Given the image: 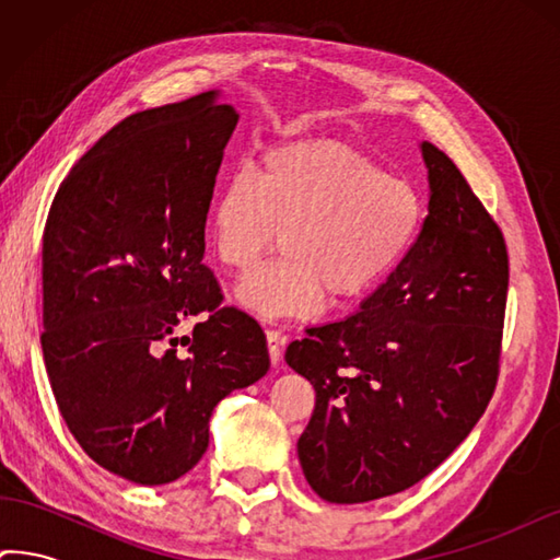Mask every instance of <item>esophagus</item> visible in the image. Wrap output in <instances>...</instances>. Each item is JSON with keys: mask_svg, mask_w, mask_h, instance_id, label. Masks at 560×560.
<instances>
[{"mask_svg": "<svg viewBox=\"0 0 560 560\" xmlns=\"http://www.w3.org/2000/svg\"><path fill=\"white\" fill-rule=\"evenodd\" d=\"M266 341H268V354H270V362L278 366L280 358H282V348L287 343V336L280 329H268L266 331Z\"/></svg>", "mask_w": 560, "mask_h": 560, "instance_id": "34e87169", "label": "esophagus"}]
</instances>
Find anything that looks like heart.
Returning <instances> with one entry per match:
<instances>
[{"mask_svg": "<svg viewBox=\"0 0 560 560\" xmlns=\"http://www.w3.org/2000/svg\"><path fill=\"white\" fill-rule=\"evenodd\" d=\"M422 224L416 186L346 142L313 140L266 151L217 191L208 235L214 259L252 273L276 249L284 257L238 287L245 308L313 315L325 296L369 292L411 247Z\"/></svg>", "mask_w": 560, "mask_h": 560, "instance_id": "1", "label": "heart"}]
</instances>
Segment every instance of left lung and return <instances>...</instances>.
<instances>
[{
    "mask_svg": "<svg viewBox=\"0 0 560 560\" xmlns=\"http://www.w3.org/2000/svg\"><path fill=\"white\" fill-rule=\"evenodd\" d=\"M430 206L387 282L284 360L315 387L299 460L315 493L358 504L401 493L465 442L495 393L510 257L495 219L422 142Z\"/></svg>",
    "mask_w": 560,
    "mask_h": 560,
    "instance_id": "left-lung-1",
    "label": "left lung"
}]
</instances>
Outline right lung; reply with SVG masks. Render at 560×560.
I'll use <instances>...</instances> for the list:
<instances>
[{"label": "right lung", "instance_id": "right-lung-1", "mask_svg": "<svg viewBox=\"0 0 560 560\" xmlns=\"http://www.w3.org/2000/svg\"><path fill=\"white\" fill-rule=\"evenodd\" d=\"M214 97L116 124L62 179L44 226L42 350L60 416L91 460L142 486L194 469L214 406L270 366L257 319L222 306L202 264L238 124ZM198 314L191 337L174 336Z\"/></svg>", "mask_w": 560, "mask_h": 560}]
</instances>
